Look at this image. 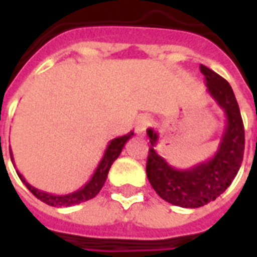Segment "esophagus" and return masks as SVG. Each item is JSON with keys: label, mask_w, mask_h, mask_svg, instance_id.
Here are the masks:
<instances>
[{"label": "esophagus", "mask_w": 257, "mask_h": 257, "mask_svg": "<svg viewBox=\"0 0 257 257\" xmlns=\"http://www.w3.org/2000/svg\"><path fill=\"white\" fill-rule=\"evenodd\" d=\"M151 123L150 117H147V115H140L136 119V122H135V131H136V134L138 135H145L146 129L149 128V125Z\"/></svg>", "instance_id": "1"}]
</instances>
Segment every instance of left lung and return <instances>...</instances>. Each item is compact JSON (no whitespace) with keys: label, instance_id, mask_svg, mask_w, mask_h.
<instances>
[{"label":"left lung","instance_id":"obj_1","mask_svg":"<svg viewBox=\"0 0 257 257\" xmlns=\"http://www.w3.org/2000/svg\"><path fill=\"white\" fill-rule=\"evenodd\" d=\"M199 68L205 75L209 95L226 114V128L215 156L189 169H176L154 149L158 134L154 129H147L151 143L146 165L149 182L162 199L182 208L204 206L224 193L241 168L245 149L242 118L231 86L204 64Z\"/></svg>","mask_w":257,"mask_h":257}]
</instances>
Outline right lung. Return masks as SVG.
<instances>
[{"instance_id": "obj_1", "label": "right lung", "mask_w": 257, "mask_h": 257, "mask_svg": "<svg viewBox=\"0 0 257 257\" xmlns=\"http://www.w3.org/2000/svg\"><path fill=\"white\" fill-rule=\"evenodd\" d=\"M134 136V132H129V134L123 135V136H119V138H115V139H112L108 146H107L106 151H104V156L101 158V161L99 162V165L96 168L95 173L92 175V178L88 183L85 184L84 187H81L77 191H74V193L66 194V195H55V194H49L45 193V191H41V190L36 189V187H33L31 184H29L26 182V179L20 175L18 171V176L20 178V180L25 183V186L27 189L30 190L31 193L36 195L37 198L42 201V202H45V204L51 205V206H73V205L81 204V202H85V201H88V199H92L93 197L97 195V193L100 191L101 187H103V184L106 182L107 175H108V171H110V168H111L112 162L115 161L118 158V156L121 154V151H122L123 146L125 143L128 142L131 138ZM11 153V160L14 162V156H12V151L9 150Z\"/></svg>"}]
</instances>
